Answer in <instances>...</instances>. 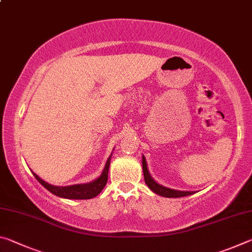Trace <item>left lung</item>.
<instances>
[{
    "label": "left lung",
    "instance_id": "8db88e82",
    "mask_svg": "<svg viewBox=\"0 0 252 252\" xmlns=\"http://www.w3.org/2000/svg\"><path fill=\"white\" fill-rule=\"evenodd\" d=\"M142 169H143L144 181H146L147 186L157 194L162 195V197H165V198H180V197H186V195H190L194 193L193 191H180V190L170 189V188L163 187L159 185L158 182H156L155 179H153L150 176V173H149L146 158L143 156H142Z\"/></svg>",
    "mask_w": 252,
    "mask_h": 252
}]
</instances>
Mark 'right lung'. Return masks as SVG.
<instances>
[{"label":"right lung","mask_w":252,"mask_h":252,"mask_svg":"<svg viewBox=\"0 0 252 252\" xmlns=\"http://www.w3.org/2000/svg\"><path fill=\"white\" fill-rule=\"evenodd\" d=\"M111 156H112V153H111ZM111 156L109 157L108 161H106L101 176L99 178H96L95 180H93L89 183H83V185L58 187V186L50 185V183L42 180V179L34 172H33V176L35 177L36 180L39 181L46 190H49L51 193L58 195V197L65 198V199H76V200L91 199V198L96 197V195L103 190L106 182H108V172H109V167L111 162Z\"/></svg>","instance_id":"obj_1"}]
</instances>
